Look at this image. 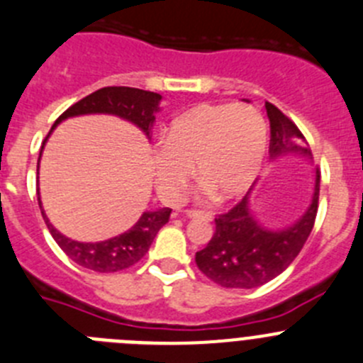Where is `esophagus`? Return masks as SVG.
I'll list each match as a JSON object with an SVG mask.
<instances>
[{"mask_svg": "<svg viewBox=\"0 0 363 363\" xmlns=\"http://www.w3.org/2000/svg\"><path fill=\"white\" fill-rule=\"evenodd\" d=\"M186 217L201 218V220H211V215L208 213V211H201V210H186Z\"/></svg>", "mask_w": 363, "mask_h": 363, "instance_id": "esophagus-1", "label": "esophagus"}]
</instances>
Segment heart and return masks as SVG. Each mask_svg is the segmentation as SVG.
Segmentation results:
<instances>
[{
	"mask_svg": "<svg viewBox=\"0 0 363 363\" xmlns=\"http://www.w3.org/2000/svg\"><path fill=\"white\" fill-rule=\"evenodd\" d=\"M266 150V119L255 106L201 104L172 121L153 146V179L164 201L177 202L195 164L202 194L240 197L259 177Z\"/></svg>",
	"mask_w": 363,
	"mask_h": 363,
	"instance_id": "1",
	"label": "heart"
}]
</instances>
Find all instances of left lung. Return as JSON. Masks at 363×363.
<instances>
[{
  "mask_svg": "<svg viewBox=\"0 0 363 363\" xmlns=\"http://www.w3.org/2000/svg\"><path fill=\"white\" fill-rule=\"evenodd\" d=\"M269 117V155L300 152L311 157L308 141L275 104L266 103ZM320 169L316 168L315 194L306 213L284 230H264L250 210V191L226 213L215 217V233L204 250L197 251L195 262L210 280L222 287L253 289L279 277L303 247L315 226L318 211Z\"/></svg>",
  "mask_w": 363,
  "mask_h": 363,
  "instance_id": "left-lung-1",
  "label": "left lung"
}]
</instances>
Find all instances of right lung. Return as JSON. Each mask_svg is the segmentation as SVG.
I'll return each mask as SVG.
<instances>
[{
    "mask_svg": "<svg viewBox=\"0 0 363 363\" xmlns=\"http://www.w3.org/2000/svg\"><path fill=\"white\" fill-rule=\"evenodd\" d=\"M159 101H161L159 94L141 90V88L104 86L92 92L90 96L83 97L76 104H72L68 110H65L57 117L52 130L60 125L61 121L67 119V117L84 116V113H113V116H119L133 123V125H137L148 135L153 121H155V112L159 110ZM47 137H45V141H47ZM41 150H43V146H41ZM38 202L39 208H41L39 197ZM41 213H43V210H41ZM169 213H172L169 208H162L159 211H145L141 218L135 222V226L130 228L128 231H125L119 237L108 238V240L96 244L77 242V240L67 238L52 226L45 213L43 218L50 235L54 237L55 242L60 244L61 250L67 253L68 259H72L79 266L86 267V269L99 271V273H113V271H121L133 266V264L139 262L148 253L157 231L168 222Z\"/></svg>",
    "mask_w": 363,
    "mask_h": 363,
    "instance_id": "add662e5",
    "label": "right lung"
}]
</instances>
